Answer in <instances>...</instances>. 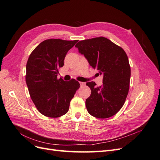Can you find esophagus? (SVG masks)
<instances>
[{"mask_svg":"<svg viewBox=\"0 0 160 160\" xmlns=\"http://www.w3.org/2000/svg\"><path fill=\"white\" fill-rule=\"evenodd\" d=\"M79 83L81 86H84L85 85V83H84V82H79Z\"/></svg>","mask_w":160,"mask_h":160,"instance_id":"esophagus-1","label":"esophagus"}]
</instances>
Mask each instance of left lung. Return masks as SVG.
I'll use <instances>...</instances> for the list:
<instances>
[{
  "instance_id": "1",
  "label": "left lung",
  "mask_w": 160,
  "mask_h": 160,
  "mask_svg": "<svg viewBox=\"0 0 160 160\" xmlns=\"http://www.w3.org/2000/svg\"><path fill=\"white\" fill-rule=\"evenodd\" d=\"M75 47L93 69L103 76V85L88 82L91 93L85 105L90 115L97 118L111 117L122 109L128 94L131 68L122 47L101 37L78 42Z\"/></svg>"
}]
</instances>
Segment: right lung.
<instances>
[{
    "instance_id": "right-lung-1",
    "label": "right lung",
    "mask_w": 160,
    "mask_h": 160,
    "mask_svg": "<svg viewBox=\"0 0 160 160\" xmlns=\"http://www.w3.org/2000/svg\"><path fill=\"white\" fill-rule=\"evenodd\" d=\"M78 41L50 38L41 42L28 57L26 83L32 102L39 112L49 118H59L69 111L70 101L79 88L74 79H58L67 52Z\"/></svg>"
}]
</instances>
